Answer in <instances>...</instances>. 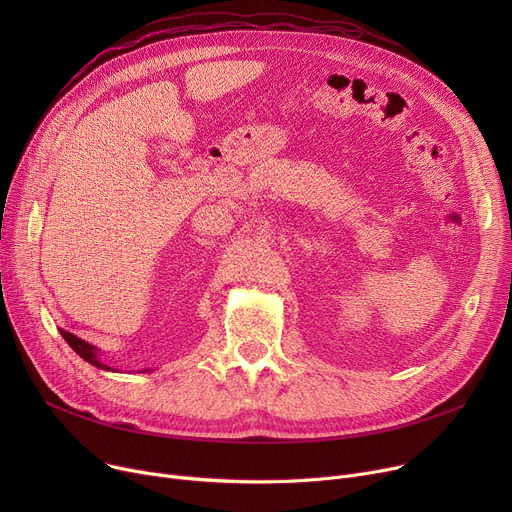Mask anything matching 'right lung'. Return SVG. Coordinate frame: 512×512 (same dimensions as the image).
Returning a JSON list of instances; mask_svg holds the SVG:
<instances>
[{
	"instance_id": "right-lung-1",
	"label": "right lung",
	"mask_w": 512,
	"mask_h": 512,
	"mask_svg": "<svg viewBox=\"0 0 512 512\" xmlns=\"http://www.w3.org/2000/svg\"><path fill=\"white\" fill-rule=\"evenodd\" d=\"M60 334L64 336V340L70 344V348H72V351H74L80 359H85L87 363H91V365H95V367H99V369H105V371H116V369H112L110 365H105V363L101 361V357H99V348H97V346H93V344L85 342L83 338H78V336H74V334H70V332L62 330V328H60ZM145 371H151V369H145Z\"/></svg>"
}]
</instances>
